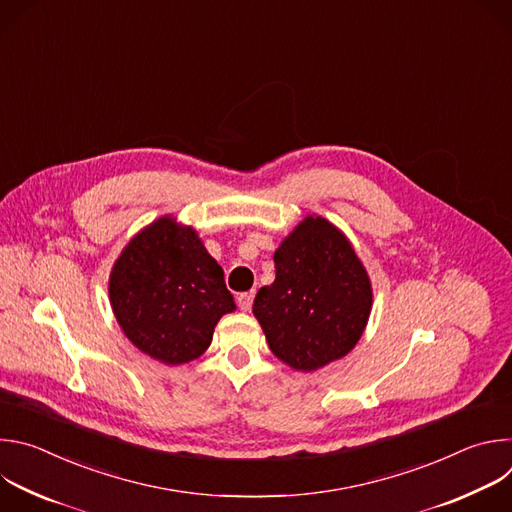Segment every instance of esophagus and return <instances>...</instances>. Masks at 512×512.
I'll list each match as a JSON object with an SVG mask.
<instances>
[{
    "label": "esophagus",
    "instance_id": "esophagus-1",
    "mask_svg": "<svg viewBox=\"0 0 512 512\" xmlns=\"http://www.w3.org/2000/svg\"><path fill=\"white\" fill-rule=\"evenodd\" d=\"M253 298H255V291H245V294H241V296L237 298L239 308H241L243 312H249L251 306H253Z\"/></svg>",
    "mask_w": 512,
    "mask_h": 512
}]
</instances>
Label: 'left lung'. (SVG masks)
I'll return each instance as SVG.
<instances>
[{
	"instance_id": "left-lung-1",
	"label": "left lung",
	"mask_w": 512,
	"mask_h": 512,
	"mask_svg": "<svg viewBox=\"0 0 512 512\" xmlns=\"http://www.w3.org/2000/svg\"><path fill=\"white\" fill-rule=\"evenodd\" d=\"M273 261L275 281L253 304L271 352L304 373L346 356L367 328L373 287L344 233L306 216Z\"/></svg>"
}]
</instances>
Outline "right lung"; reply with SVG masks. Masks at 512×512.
I'll return each mask as SVG.
<instances>
[{
    "mask_svg": "<svg viewBox=\"0 0 512 512\" xmlns=\"http://www.w3.org/2000/svg\"><path fill=\"white\" fill-rule=\"evenodd\" d=\"M109 300L131 344L164 364L198 358L216 322L235 310L223 267L174 216L127 243L111 269Z\"/></svg>",
    "mask_w": 512,
    "mask_h": 512,
    "instance_id": "add662e5",
    "label": "right lung"
}]
</instances>
